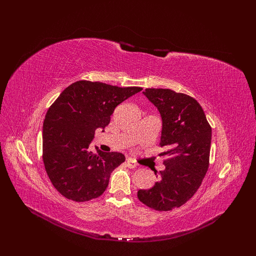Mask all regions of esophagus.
I'll return each instance as SVG.
<instances>
[{"label":"esophagus","instance_id":"1","mask_svg":"<svg viewBox=\"0 0 256 256\" xmlns=\"http://www.w3.org/2000/svg\"><path fill=\"white\" fill-rule=\"evenodd\" d=\"M126 164H127V166H128V168H136V166H138L136 162L134 159H131V158H128V159H127V161H126Z\"/></svg>","mask_w":256,"mask_h":256}]
</instances>
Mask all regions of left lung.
<instances>
[{"instance_id": "1", "label": "left lung", "mask_w": 256, "mask_h": 256, "mask_svg": "<svg viewBox=\"0 0 256 256\" xmlns=\"http://www.w3.org/2000/svg\"><path fill=\"white\" fill-rule=\"evenodd\" d=\"M143 95L161 116L160 145L168 159L159 180L152 188L138 190L143 204L159 212L172 210L189 200L202 184L209 164L212 128L194 98L172 90L146 88Z\"/></svg>"}]
</instances>
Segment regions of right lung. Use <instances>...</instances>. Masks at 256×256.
<instances>
[{"label": "right lung", "instance_id": "1", "mask_svg": "<svg viewBox=\"0 0 256 256\" xmlns=\"http://www.w3.org/2000/svg\"><path fill=\"white\" fill-rule=\"evenodd\" d=\"M141 88H118L102 82L76 81L50 106L42 126V159L52 184L66 198L86 202L100 196L111 173L125 161L120 152L95 146L96 129L109 125L114 109Z\"/></svg>", "mask_w": 256, "mask_h": 256}]
</instances>
